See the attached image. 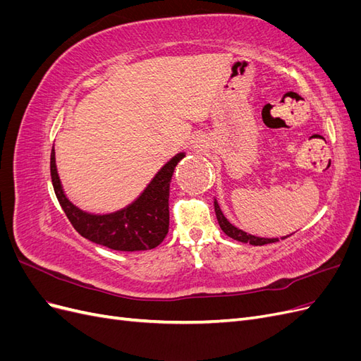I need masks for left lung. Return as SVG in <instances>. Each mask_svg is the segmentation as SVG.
<instances>
[{
    "instance_id": "obj_1",
    "label": "left lung",
    "mask_w": 361,
    "mask_h": 361,
    "mask_svg": "<svg viewBox=\"0 0 361 361\" xmlns=\"http://www.w3.org/2000/svg\"><path fill=\"white\" fill-rule=\"evenodd\" d=\"M214 204H215L216 220H218V224H220V227H221V231H223L227 236H231L232 239H235V241L244 243V244H251V245H265V244H272V243L280 241L279 238H271V239H268V238H257V236L248 235V233H245V232H243V231H239L238 227L232 226L231 223H228V221L226 220V216L223 215V212H221V209H220V206H218V203L215 202ZM285 238H288V236H285ZM285 238H281V239H285Z\"/></svg>"
}]
</instances>
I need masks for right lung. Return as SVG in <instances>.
I'll use <instances>...</instances> for the list:
<instances>
[{"label": "right lung", "mask_w": 361, "mask_h": 361, "mask_svg": "<svg viewBox=\"0 0 361 361\" xmlns=\"http://www.w3.org/2000/svg\"><path fill=\"white\" fill-rule=\"evenodd\" d=\"M185 155L170 159L145 192L122 211L92 215L73 206L64 195L56 167V152H51V179L61 209L71 224L89 241L117 251H141L158 247L169 233V195L173 171Z\"/></svg>", "instance_id": "obj_1"}]
</instances>
